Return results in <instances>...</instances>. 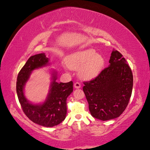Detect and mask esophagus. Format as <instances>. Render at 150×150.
Returning <instances> with one entry per match:
<instances>
[{
    "instance_id": "1",
    "label": "esophagus",
    "mask_w": 150,
    "mask_h": 150,
    "mask_svg": "<svg viewBox=\"0 0 150 150\" xmlns=\"http://www.w3.org/2000/svg\"><path fill=\"white\" fill-rule=\"evenodd\" d=\"M80 86H81V85H80V83L79 82H75L74 83V87L76 89H79V88L80 87Z\"/></svg>"
}]
</instances>
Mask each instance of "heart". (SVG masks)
<instances>
[{
	"mask_svg": "<svg viewBox=\"0 0 150 150\" xmlns=\"http://www.w3.org/2000/svg\"><path fill=\"white\" fill-rule=\"evenodd\" d=\"M67 67L79 69L80 77L93 79L99 75L105 64L103 56L93 49H82L71 53L67 58Z\"/></svg>",
	"mask_w": 150,
	"mask_h": 150,
	"instance_id": "1",
	"label": "heart"
}]
</instances>
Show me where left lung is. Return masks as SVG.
Listing matches in <instances>:
<instances>
[{"instance_id":"1","label":"left lung","mask_w":150,"mask_h":150,"mask_svg":"<svg viewBox=\"0 0 150 150\" xmlns=\"http://www.w3.org/2000/svg\"><path fill=\"white\" fill-rule=\"evenodd\" d=\"M109 63L96 77L83 82V87L91 115L103 121L124 112L133 86L132 70L120 52L113 50Z\"/></svg>"}]
</instances>
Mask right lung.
Instances as JSON below:
<instances>
[{
    "mask_svg": "<svg viewBox=\"0 0 150 150\" xmlns=\"http://www.w3.org/2000/svg\"><path fill=\"white\" fill-rule=\"evenodd\" d=\"M48 64L49 59L44 53L30 57L18 75L16 92L22 110L26 117L35 124L52 127L59 124L66 117L67 99L73 92V82L57 83L56 82V73H53L52 82L47 98L40 105L30 103L23 93L24 86L32 71Z\"/></svg>",
    "mask_w": 150,
    "mask_h": 150,
    "instance_id": "1",
    "label": "right lung"
}]
</instances>
